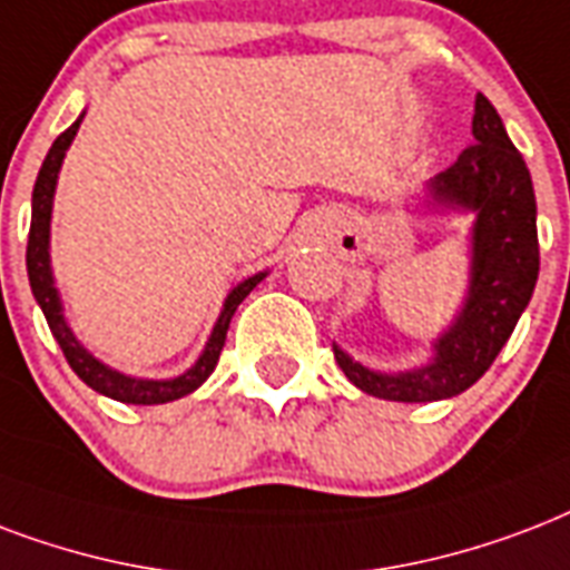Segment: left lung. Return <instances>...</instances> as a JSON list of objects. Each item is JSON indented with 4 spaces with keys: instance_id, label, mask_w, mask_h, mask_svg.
Returning a JSON list of instances; mask_svg holds the SVG:
<instances>
[{
    "instance_id": "8db88e82",
    "label": "left lung",
    "mask_w": 570,
    "mask_h": 570,
    "mask_svg": "<svg viewBox=\"0 0 570 570\" xmlns=\"http://www.w3.org/2000/svg\"><path fill=\"white\" fill-rule=\"evenodd\" d=\"M473 139L431 180V196L475 210L473 276L464 312L434 345V363L404 374H381L333 345L335 363L356 390L386 401H440L461 395L493 365L514 333L538 282L535 189L502 118L475 95Z\"/></svg>"
}]
</instances>
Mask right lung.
Masks as SVG:
<instances>
[{
    "mask_svg": "<svg viewBox=\"0 0 570 570\" xmlns=\"http://www.w3.org/2000/svg\"><path fill=\"white\" fill-rule=\"evenodd\" d=\"M79 121L82 116L73 121V125L65 130V134L52 142L47 160H43L41 171H38V180H35L32 189V225H29V246H26V271H29V285H32V294L41 306L47 324H50L52 338L59 342L61 354L68 360V365L77 372V377L82 383H88L91 390L106 395V399L125 401V404H166V401L184 399L193 390H198L202 383L210 377V372L219 363V354H223L225 333H228V324H232V315L235 308L244 303V297L258 285V282L267 276V273H255L249 279H244L237 285L228 299H225L223 315L216 321L214 333L207 338L205 354L198 356V363L189 368L187 374H180L175 381H136V377H127V374L112 372L109 365L97 363L95 356L88 354L86 347L79 345L70 326L65 324V315H61V299L59 291L52 288V273H50V214H52V193H56V178H59L61 160H65V151L68 145L73 142V136L79 130Z\"/></svg>",
    "mask_w": 570,
    "mask_h": 570,
    "instance_id": "right-lung-1",
    "label": "right lung"
}]
</instances>
